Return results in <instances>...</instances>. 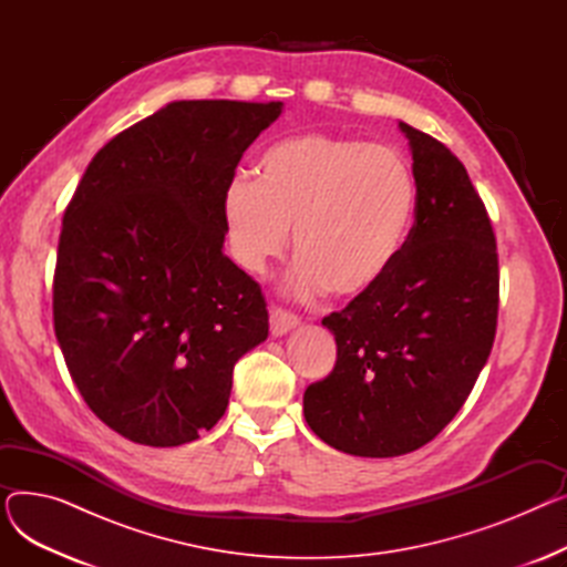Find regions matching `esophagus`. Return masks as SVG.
I'll return each instance as SVG.
<instances>
[{
	"label": "esophagus",
	"instance_id": "obj_1",
	"mask_svg": "<svg viewBox=\"0 0 567 567\" xmlns=\"http://www.w3.org/2000/svg\"><path fill=\"white\" fill-rule=\"evenodd\" d=\"M299 323H301L299 315H293V312L280 308V306L271 308V333L274 336H285L287 331L296 329Z\"/></svg>",
	"mask_w": 567,
	"mask_h": 567
}]
</instances>
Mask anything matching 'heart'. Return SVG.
<instances>
[{
  "label": "heart",
  "instance_id": "1",
  "mask_svg": "<svg viewBox=\"0 0 567 567\" xmlns=\"http://www.w3.org/2000/svg\"><path fill=\"white\" fill-rule=\"evenodd\" d=\"M413 216L415 176L402 152L323 133L268 146L257 182L238 174L223 197L229 252L250 274L285 255L293 229L299 296L374 289L400 257Z\"/></svg>",
  "mask_w": 567,
  "mask_h": 567
}]
</instances>
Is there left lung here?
Listing matches in <instances>:
<instances>
[{
    "instance_id": "1",
    "label": "left lung",
    "mask_w": 567,
    "mask_h": 567,
    "mask_svg": "<svg viewBox=\"0 0 567 567\" xmlns=\"http://www.w3.org/2000/svg\"><path fill=\"white\" fill-rule=\"evenodd\" d=\"M415 176V216L391 271L344 310L331 374L310 383V430L359 457L430 443L466 402L498 319V252L487 208L449 146L400 122Z\"/></svg>"
}]
</instances>
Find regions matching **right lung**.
Here are the masks:
<instances>
[{"label": "right lung", "mask_w": 567, "mask_h": 567, "mask_svg": "<svg viewBox=\"0 0 567 567\" xmlns=\"http://www.w3.org/2000/svg\"><path fill=\"white\" fill-rule=\"evenodd\" d=\"M280 101H176L114 135L64 212L54 336L86 406L172 449L227 409L236 361L268 336L261 287L225 252L223 197Z\"/></svg>", "instance_id": "right-lung-1"}]
</instances>
